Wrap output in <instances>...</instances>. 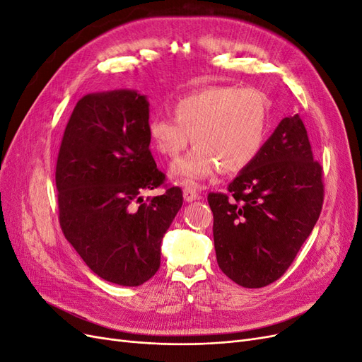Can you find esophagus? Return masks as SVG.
<instances>
[{
    "label": "esophagus",
    "mask_w": 362,
    "mask_h": 362,
    "mask_svg": "<svg viewBox=\"0 0 362 362\" xmlns=\"http://www.w3.org/2000/svg\"><path fill=\"white\" fill-rule=\"evenodd\" d=\"M182 196H184V201L185 202H193L199 198L198 192H196L194 187H190V185H187V187H184L182 190Z\"/></svg>",
    "instance_id": "esophagus-1"
}]
</instances>
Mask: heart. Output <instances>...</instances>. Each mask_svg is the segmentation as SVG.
Masks as SVG:
<instances>
[{
  "label": "heart",
  "mask_w": 362,
  "mask_h": 362,
  "mask_svg": "<svg viewBox=\"0 0 362 362\" xmlns=\"http://www.w3.org/2000/svg\"><path fill=\"white\" fill-rule=\"evenodd\" d=\"M173 117L149 120L148 134L161 156L177 158L187 148L190 137L196 145L172 166V177L194 185L221 169L226 175L245 170L255 161L269 133L267 98L255 89L213 86L175 101Z\"/></svg>",
  "instance_id": "b5f03b06"
}]
</instances>
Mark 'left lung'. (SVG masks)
Here are the masks:
<instances>
[{
    "label": "left lung",
    "mask_w": 362,
    "mask_h": 362,
    "mask_svg": "<svg viewBox=\"0 0 362 362\" xmlns=\"http://www.w3.org/2000/svg\"><path fill=\"white\" fill-rule=\"evenodd\" d=\"M228 192L208 194L217 264L238 286L266 287L291 266L323 205L322 166L299 115L281 120Z\"/></svg>",
    "instance_id": "left-lung-1"
}]
</instances>
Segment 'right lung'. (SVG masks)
Listing matches in <instances>:
<instances>
[{
    "label": "right lung",
    "mask_w": 362,
    "mask_h": 362,
    "mask_svg": "<svg viewBox=\"0 0 362 362\" xmlns=\"http://www.w3.org/2000/svg\"><path fill=\"white\" fill-rule=\"evenodd\" d=\"M149 103L136 90L89 93L76 103L56 168L62 231L98 276L137 287L160 269L161 240L182 205L149 151Z\"/></svg>",
    "instance_id": "add662e5"
}]
</instances>
